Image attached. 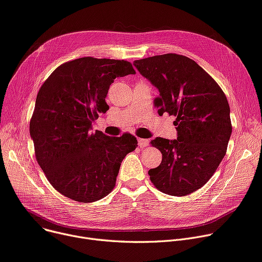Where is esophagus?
<instances>
[{
    "label": "esophagus",
    "instance_id": "34e87169",
    "mask_svg": "<svg viewBox=\"0 0 262 262\" xmlns=\"http://www.w3.org/2000/svg\"><path fill=\"white\" fill-rule=\"evenodd\" d=\"M138 145H139V147H141V148L146 147V146L148 145V140H147V139L139 138V139H138Z\"/></svg>",
    "mask_w": 262,
    "mask_h": 262
}]
</instances>
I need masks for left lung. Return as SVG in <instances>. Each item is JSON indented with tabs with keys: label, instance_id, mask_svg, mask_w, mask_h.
<instances>
[{
	"label": "left lung",
	"instance_id": "obj_1",
	"mask_svg": "<svg viewBox=\"0 0 262 262\" xmlns=\"http://www.w3.org/2000/svg\"><path fill=\"white\" fill-rule=\"evenodd\" d=\"M134 65L158 89L154 104L159 115L176 117L177 139L150 141L162 161L148 170L149 179L164 194H191L212 178L225 156L232 134L228 99L218 83L185 56H154Z\"/></svg>",
	"mask_w": 262,
	"mask_h": 262
}]
</instances>
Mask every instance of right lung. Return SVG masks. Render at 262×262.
Listing matches in <instances>:
<instances>
[{"mask_svg": "<svg viewBox=\"0 0 262 262\" xmlns=\"http://www.w3.org/2000/svg\"><path fill=\"white\" fill-rule=\"evenodd\" d=\"M136 74L124 60L84 57L57 67L39 90L29 132L36 159L63 196L89 203L107 196L124 157L138 146L128 133L91 132L110 108L108 89L118 77Z\"/></svg>", "mask_w": 262, "mask_h": 262, "instance_id": "right-lung-1", "label": "right lung"}]
</instances>
